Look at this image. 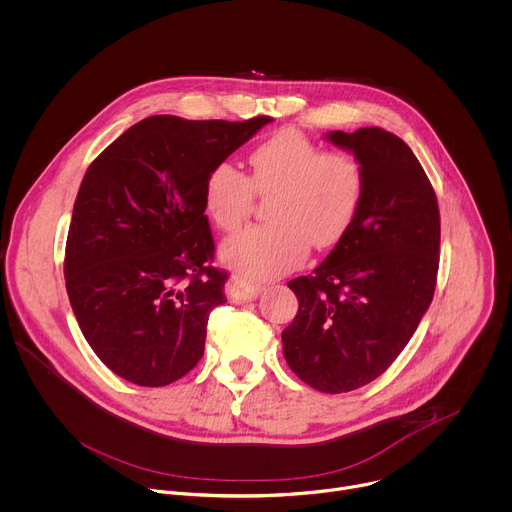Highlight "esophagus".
Listing matches in <instances>:
<instances>
[{
	"mask_svg": "<svg viewBox=\"0 0 512 512\" xmlns=\"http://www.w3.org/2000/svg\"><path fill=\"white\" fill-rule=\"evenodd\" d=\"M261 289H263L261 283H255V281H249V279H243V277H231L229 283H227V295L235 303L255 299L261 293Z\"/></svg>",
	"mask_w": 512,
	"mask_h": 512,
	"instance_id": "1",
	"label": "esophagus"
}]
</instances>
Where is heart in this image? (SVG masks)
<instances>
[{"label": "heart", "instance_id": "b5f03b06", "mask_svg": "<svg viewBox=\"0 0 512 512\" xmlns=\"http://www.w3.org/2000/svg\"><path fill=\"white\" fill-rule=\"evenodd\" d=\"M249 177L229 163L205 179V211L225 233L251 215L255 193L271 195V223L253 225L227 239L223 261L249 277H275L301 265L309 247L327 249L351 229L365 195L361 161L345 151H325L297 129H281L249 155Z\"/></svg>", "mask_w": 512, "mask_h": 512}]
</instances>
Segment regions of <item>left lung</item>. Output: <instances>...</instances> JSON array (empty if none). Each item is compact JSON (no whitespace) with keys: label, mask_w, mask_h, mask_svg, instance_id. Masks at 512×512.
Instances as JSON below:
<instances>
[{"label":"left lung","mask_w":512,"mask_h":512,"mask_svg":"<svg viewBox=\"0 0 512 512\" xmlns=\"http://www.w3.org/2000/svg\"><path fill=\"white\" fill-rule=\"evenodd\" d=\"M365 171L361 209L329 257L289 281L299 299L281 333L291 371L321 393H347L405 349L437 285L441 215L435 189L411 147L381 127L325 135Z\"/></svg>","instance_id":"obj_1"}]
</instances>
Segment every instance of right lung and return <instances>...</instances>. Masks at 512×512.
<instances>
[{
  "label": "right lung",
  "instance_id": "obj_1",
  "mask_svg": "<svg viewBox=\"0 0 512 512\" xmlns=\"http://www.w3.org/2000/svg\"><path fill=\"white\" fill-rule=\"evenodd\" d=\"M273 119L153 115L89 165L73 205L63 275L89 347L121 379L165 387L203 357L225 303L205 179Z\"/></svg>",
  "mask_w": 512,
  "mask_h": 512
}]
</instances>
